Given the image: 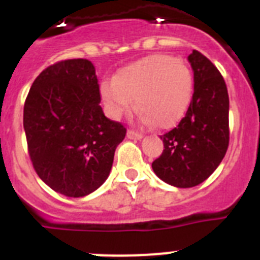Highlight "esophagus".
<instances>
[{
    "label": "esophagus",
    "instance_id": "34e87169",
    "mask_svg": "<svg viewBox=\"0 0 260 260\" xmlns=\"http://www.w3.org/2000/svg\"><path fill=\"white\" fill-rule=\"evenodd\" d=\"M127 138L128 139H138V141H139V139H142V138H143V135L142 134H139V133H137V132H134V130H127Z\"/></svg>",
    "mask_w": 260,
    "mask_h": 260
}]
</instances>
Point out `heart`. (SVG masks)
<instances>
[{
	"mask_svg": "<svg viewBox=\"0 0 260 260\" xmlns=\"http://www.w3.org/2000/svg\"><path fill=\"white\" fill-rule=\"evenodd\" d=\"M192 95V74L178 58L153 54L117 71L113 82H104L102 96L113 117L132 108L144 125L171 128L183 117Z\"/></svg>",
	"mask_w": 260,
	"mask_h": 260,
	"instance_id": "heart-1",
	"label": "heart"
}]
</instances>
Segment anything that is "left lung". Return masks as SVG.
<instances>
[{
	"label": "left lung",
	"instance_id": "1",
	"mask_svg": "<svg viewBox=\"0 0 260 260\" xmlns=\"http://www.w3.org/2000/svg\"><path fill=\"white\" fill-rule=\"evenodd\" d=\"M194 93L185 117L161 135L164 151L152 162L156 176L176 187H192L219 167L229 146V96L212 62L198 50L189 57Z\"/></svg>",
	"mask_w": 260,
	"mask_h": 260
}]
</instances>
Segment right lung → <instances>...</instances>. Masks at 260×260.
<instances>
[{"label":"right lung","mask_w":260,"mask_h":260,"mask_svg":"<svg viewBox=\"0 0 260 260\" xmlns=\"http://www.w3.org/2000/svg\"><path fill=\"white\" fill-rule=\"evenodd\" d=\"M92 62L65 59L32 83L23 110L27 146L36 173L50 189L71 198L99 189L123 141L122 123L107 118Z\"/></svg>","instance_id":"right-lung-1"}]
</instances>
